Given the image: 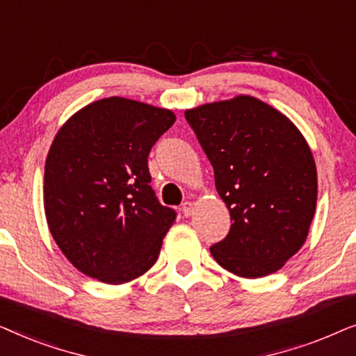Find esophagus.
<instances>
[{
    "label": "esophagus",
    "mask_w": 356,
    "mask_h": 356,
    "mask_svg": "<svg viewBox=\"0 0 356 356\" xmlns=\"http://www.w3.org/2000/svg\"><path fill=\"white\" fill-rule=\"evenodd\" d=\"M181 211H183V216L184 217H189L193 213V211H194V204L193 202H189V201H186L181 206Z\"/></svg>",
    "instance_id": "obj_1"
}]
</instances>
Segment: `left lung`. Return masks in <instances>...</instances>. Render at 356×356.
Here are the masks:
<instances>
[{"mask_svg":"<svg viewBox=\"0 0 356 356\" xmlns=\"http://www.w3.org/2000/svg\"><path fill=\"white\" fill-rule=\"evenodd\" d=\"M184 118L213 168L232 227L211 254L232 274H274L308 236L318 173L298 128L250 95L201 105Z\"/></svg>","mask_w":356,"mask_h":356,"instance_id":"8db88e82","label":"left lung"}]
</instances>
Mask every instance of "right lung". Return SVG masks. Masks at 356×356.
I'll return each mask as SVG.
<instances>
[{"instance_id":"1","label":"right lung","mask_w":356,"mask_h":356,"mask_svg":"<svg viewBox=\"0 0 356 356\" xmlns=\"http://www.w3.org/2000/svg\"><path fill=\"white\" fill-rule=\"evenodd\" d=\"M175 120L170 110L110 97L58 131L45 163V216L58 248L82 274L118 285L157 261L177 212L155 196L147 159Z\"/></svg>"}]
</instances>
